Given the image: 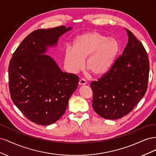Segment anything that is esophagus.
Listing matches in <instances>:
<instances>
[{
	"mask_svg": "<svg viewBox=\"0 0 156 156\" xmlns=\"http://www.w3.org/2000/svg\"><path fill=\"white\" fill-rule=\"evenodd\" d=\"M87 84V81L85 79H81L79 80V85H84V84Z\"/></svg>",
	"mask_w": 156,
	"mask_h": 156,
	"instance_id": "obj_1",
	"label": "esophagus"
}]
</instances>
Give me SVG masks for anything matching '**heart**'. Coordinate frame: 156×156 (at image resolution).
I'll use <instances>...</instances> for the list:
<instances>
[{"label":"heart","mask_w":156,"mask_h":156,"mask_svg":"<svg viewBox=\"0 0 156 156\" xmlns=\"http://www.w3.org/2000/svg\"><path fill=\"white\" fill-rule=\"evenodd\" d=\"M120 45L113 37L90 32L78 36L73 48L68 46L64 51V64L69 72L76 73L86 66L95 76H102L110 69L119 54Z\"/></svg>","instance_id":"heart-1"}]
</instances>
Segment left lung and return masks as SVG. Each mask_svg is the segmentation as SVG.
I'll return each mask as SVG.
<instances>
[{
	"label": "left lung",
	"mask_w": 156,
	"mask_h": 156,
	"mask_svg": "<svg viewBox=\"0 0 156 156\" xmlns=\"http://www.w3.org/2000/svg\"><path fill=\"white\" fill-rule=\"evenodd\" d=\"M128 43L108 72L92 81V107L101 117L116 120L129 113L148 87L149 60L141 42L126 29Z\"/></svg>",
	"instance_id": "1"
}]
</instances>
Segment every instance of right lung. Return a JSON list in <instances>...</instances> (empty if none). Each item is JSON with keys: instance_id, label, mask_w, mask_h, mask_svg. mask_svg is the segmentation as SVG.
<instances>
[{"instance_id": "1", "label": "right lung", "mask_w": 156, "mask_h": 156, "mask_svg": "<svg viewBox=\"0 0 156 156\" xmlns=\"http://www.w3.org/2000/svg\"><path fill=\"white\" fill-rule=\"evenodd\" d=\"M72 29L60 26L33 31L10 60L12 100L26 118L37 124L48 126L59 120L77 88V75L62 72L53 58L45 55L48 48L57 45L59 37Z\"/></svg>"}]
</instances>
